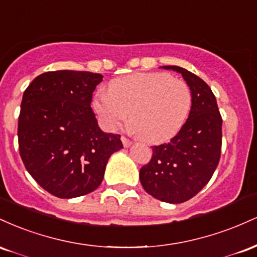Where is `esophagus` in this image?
Segmentation results:
<instances>
[{
	"mask_svg": "<svg viewBox=\"0 0 257 257\" xmlns=\"http://www.w3.org/2000/svg\"><path fill=\"white\" fill-rule=\"evenodd\" d=\"M120 140H122V143H123V146H124V147H129V146H131L132 144H133L132 141L129 140L128 138H125V137H122V138H120Z\"/></svg>",
	"mask_w": 257,
	"mask_h": 257,
	"instance_id": "1",
	"label": "esophagus"
}]
</instances>
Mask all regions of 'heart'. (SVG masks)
I'll return each mask as SVG.
<instances>
[{
	"label": "heart",
	"mask_w": 257,
	"mask_h": 257,
	"mask_svg": "<svg viewBox=\"0 0 257 257\" xmlns=\"http://www.w3.org/2000/svg\"><path fill=\"white\" fill-rule=\"evenodd\" d=\"M192 93L185 81L167 72H137L113 79L110 90L94 99L102 125L114 131L128 119L141 140L166 143L175 137L187 119Z\"/></svg>",
	"instance_id": "1"
}]
</instances>
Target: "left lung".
I'll return each instance as SVG.
<instances>
[{"instance_id": "obj_1", "label": "left lung", "mask_w": 257, "mask_h": 257, "mask_svg": "<svg viewBox=\"0 0 257 257\" xmlns=\"http://www.w3.org/2000/svg\"><path fill=\"white\" fill-rule=\"evenodd\" d=\"M182 75L192 93L190 116L170 143L152 147V157L140 169L144 190L162 202L191 199L208 184L219 164L222 118L210 87L180 66H163Z\"/></svg>"}]
</instances>
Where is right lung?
I'll return each instance as SVG.
<instances>
[{"instance_id":"1","label":"right lung","mask_w":257,"mask_h":257,"mask_svg":"<svg viewBox=\"0 0 257 257\" xmlns=\"http://www.w3.org/2000/svg\"><path fill=\"white\" fill-rule=\"evenodd\" d=\"M102 75L49 71L26 88L18 120V144L29 174L47 192L75 198L93 192L104 179L120 135L99 128L90 107Z\"/></svg>"}]
</instances>
